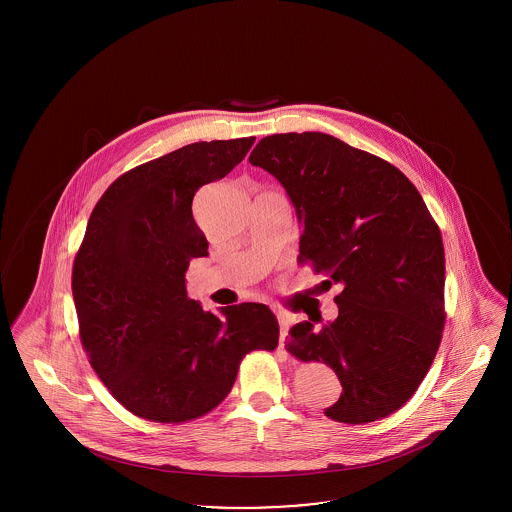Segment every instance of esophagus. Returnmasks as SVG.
<instances>
[{
  "label": "esophagus",
  "instance_id": "obj_1",
  "mask_svg": "<svg viewBox=\"0 0 512 512\" xmlns=\"http://www.w3.org/2000/svg\"><path fill=\"white\" fill-rule=\"evenodd\" d=\"M290 317L284 315V313H278V324H280V347H284V341L288 336V330H290Z\"/></svg>",
  "mask_w": 512,
  "mask_h": 512
}]
</instances>
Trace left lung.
Instances as JSON below:
<instances>
[{
  "instance_id": "obj_1",
  "label": "left lung",
  "mask_w": 512,
  "mask_h": 512,
  "mask_svg": "<svg viewBox=\"0 0 512 512\" xmlns=\"http://www.w3.org/2000/svg\"><path fill=\"white\" fill-rule=\"evenodd\" d=\"M249 163L290 195L301 224L299 263L340 286V313L286 343L299 361H322L341 382L324 409L365 424L401 409L438 353L445 324V255L438 224L413 182L388 161L322 132L263 138Z\"/></svg>"
}]
</instances>
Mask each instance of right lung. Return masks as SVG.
I'll return each mask as SVG.
<instances>
[{
	"instance_id": "obj_1",
	"label": "right lung",
	"mask_w": 512,
	"mask_h": 512,
	"mask_svg": "<svg viewBox=\"0 0 512 512\" xmlns=\"http://www.w3.org/2000/svg\"><path fill=\"white\" fill-rule=\"evenodd\" d=\"M255 138L195 142L119 176L94 207L74 257L80 341L130 413L186 422L230 393L249 351L278 345L263 303L203 311L188 297L190 259L207 255L192 215L201 186L242 163Z\"/></svg>"
}]
</instances>
